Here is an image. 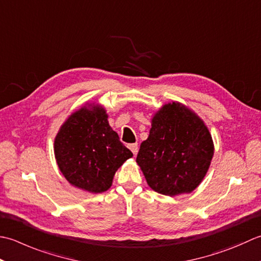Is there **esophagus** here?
Masks as SVG:
<instances>
[{"instance_id":"obj_1","label":"esophagus","mask_w":261,"mask_h":261,"mask_svg":"<svg viewBox=\"0 0 261 261\" xmlns=\"http://www.w3.org/2000/svg\"><path fill=\"white\" fill-rule=\"evenodd\" d=\"M128 147H129V150L133 152V154H134V155H136V153L138 151V146H137L136 143H134V144H129Z\"/></svg>"}]
</instances>
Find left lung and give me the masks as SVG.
I'll return each instance as SVG.
<instances>
[{"label": "left lung", "mask_w": 261, "mask_h": 261, "mask_svg": "<svg viewBox=\"0 0 261 261\" xmlns=\"http://www.w3.org/2000/svg\"><path fill=\"white\" fill-rule=\"evenodd\" d=\"M213 155L214 144L204 121L181 103L172 102L153 117L136 162L154 191L175 196L198 187Z\"/></svg>", "instance_id": "1"}]
</instances>
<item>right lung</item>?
<instances>
[{"mask_svg":"<svg viewBox=\"0 0 261 261\" xmlns=\"http://www.w3.org/2000/svg\"><path fill=\"white\" fill-rule=\"evenodd\" d=\"M54 150L67 181L94 194L108 190L117 169L133 156L109 126L102 107H83L68 117L56 135Z\"/></svg>","mask_w":261,"mask_h":261,"instance_id":"add662e5","label":"right lung"}]
</instances>
